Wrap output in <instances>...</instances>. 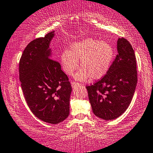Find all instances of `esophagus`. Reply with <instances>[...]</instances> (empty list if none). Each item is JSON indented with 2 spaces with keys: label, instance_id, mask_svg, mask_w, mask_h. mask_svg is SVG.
I'll list each match as a JSON object with an SVG mask.
<instances>
[{
  "label": "esophagus",
  "instance_id": "obj_1",
  "mask_svg": "<svg viewBox=\"0 0 153 153\" xmlns=\"http://www.w3.org/2000/svg\"><path fill=\"white\" fill-rule=\"evenodd\" d=\"M72 87H75V86H77V85H81V83H77V82H74V81H73V82H72Z\"/></svg>",
  "mask_w": 153,
  "mask_h": 153
}]
</instances>
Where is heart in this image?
Instances as JSON below:
<instances>
[{
	"instance_id": "1",
	"label": "heart",
	"mask_w": 153,
	"mask_h": 153,
	"mask_svg": "<svg viewBox=\"0 0 153 153\" xmlns=\"http://www.w3.org/2000/svg\"><path fill=\"white\" fill-rule=\"evenodd\" d=\"M114 57V49L106 42L87 38L74 42L70 45V50L65 49L60 56L63 71L72 75L79 68H81L75 75L79 81H86L90 77L99 79L106 74Z\"/></svg>"
}]
</instances>
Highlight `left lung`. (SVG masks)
Returning a JSON list of instances; mask_svg holds the SVG:
<instances>
[{
  "label": "left lung",
  "mask_w": 153,
  "mask_h": 153,
  "mask_svg": "<svg viewBox=\"0 0 153 153\" xmlns=\"http://www.w3.org/2000/svg\"><path fill=\"white\" fill-rule=\"evenodd\" d=\"M117 55L107 74L86 86L93 113L105 120L120 116L128 107L137 81L133 48L124 37L117 39Z\"/></svg>",
  "instance_id": "left-lung-1"
}]
</instances>
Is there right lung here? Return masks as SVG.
I'll return each mask as SVG.
<instances>
[{
  "mask_svg": "<svg viewBox=\"0 0 153 153\" xmlns=\"http://www.w3.org/2000/svg\"><path fill=\"white\" fill-rule=\"evenodd\" d=\"M54 31L31 41L20 59L19 78L26 102L37 118L59 124L70 113L71 85L60 63L51 59Z\"/></svg>",
  "mask_w": 153,
  "mask_h": 153,
  "instance_id": "obj_1",
  "label": "right lung"
}]
</instances>
